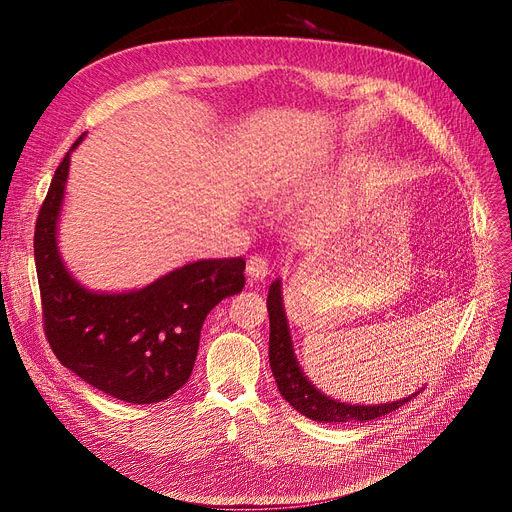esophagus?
Wrapping results in <instances>:
<instances>
[{"instance_id": "34e87169", "label": "esophagus", "mask_w": 512, "mask_h": 512, "mask_svg": "<svg viewBox=\"0 0 512 512\" xmlns=\"http://www.w3.org/2000/svg\"><path fill=\"white\" fill-rule=\"evenodd\" d=\"M267 274H270V267H267V259L261 255H251L247 259V278L251 282L263 280Z\"/></svg>"}]
</instances>
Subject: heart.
<instances>
[{
    "instance_id": "obj_1",
    "label": "heart",
    "mask_w": 512,
    "mask_h": 512,
    "mask_svg": "<svg viewBox=\"0 0 512 512\" xmlns=\"http://www.w3.org/2000/svg\"><path fill=\"white\" fill-rule=\"evenodd\" d=\"M303 178V168L299 164H280L274 172L265 176L263 182V195L267 199H274L284 195L288 188H292L299 180Z\"/></svg>"
}]
</instances>
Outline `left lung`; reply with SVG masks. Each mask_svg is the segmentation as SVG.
<instances>
[{"instance_id":"8db88e82","label":"left lung","mask_w":512,"mask_h":512,"mask_svg":"<svg viewBox=\"0 0 512 512\" xmlns=\"http://www.w3.org/2000/svg\"><path fill=\"white\" fill-rule=\"evenodd\" d=\"M267 313H270V367L276 378L280 394L288 400L292 409H297L301 415L321 421V423H348V421H371L384 417L402 405H407L411 398L419 392L396 400L384 402V405H346V402L332 400L330 396L321 394L299 367L294 348L290 340L288 321L282 307V290L280 280L272 282L270 292H267Z\"/></svg>"}]
</instances>
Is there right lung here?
Returning <instances> with one entry per match:
<instances>
[{"instance_id":"1","label":"right lung","mask_w":512,"mask_h":512,"mask_svg":"<svg viewBox=\"0 0 512 512\" xmlns=\"http://www.w3.org/2000/svg\"><path fill=\"white\" fill-rule=\"evenodd\" d=\"M83 137L53 174L35 226L43 330L53 355L80 380L132 405H151L191 378L203 321L245 288V259H201L132 292L80 286L60 257L58 220L70 153Z\"/></svg>"}]
</instances>
